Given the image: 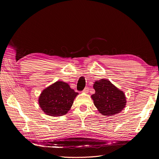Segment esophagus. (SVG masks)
<instances>
[{
    "label": "esophagus",
    "mask_w": 159,
    "mask_h": 159,
    "mask_svg": "<svg viewBox=\"0 0 159 159\" xmlns=\"http://www.w3.org/2000/svg\"><path fill=\"white\" fill-rule=\"evenodd\" d=\"M83 91H84V92H85V93H88V91H89V88H88V87H85V88H84V89L83 90Z\"/></svg>",
    "instance_id": "34e87169"
}]
</instances>
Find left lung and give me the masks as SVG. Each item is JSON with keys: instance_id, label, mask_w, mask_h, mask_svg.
I'll return each instance as SVG.
<instances>
[{"instance_id": "1", "label": "left lung", "mask_w": 159, "mask_h": 159, "mask_svg": "<svg viewBox=\"0 0 159 159\" xmlns=\"http://www.w3.org/2000/svg\"><path fill=\"white\" fill-rule=\"evenodd\" d=\"M93 88L95 92L91 95V98L100 113L111 116L120 113L125 107L126 99L124 93L109 80L102 79L96 81Z\"/></svg>"}]
</instances>
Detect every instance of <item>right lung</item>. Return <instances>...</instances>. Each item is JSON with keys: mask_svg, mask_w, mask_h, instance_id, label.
Returning <instances> with one entry per match:
<instances>
[{"mask_svg": "<svg viewBox=\"0 0 159 159\" xmlns=\"http://www.w3.org/2000/svg\"><path fill=\"white\" fill-rule=\"evenodd\" d=\"M78 93L64 81H56L43 90L38 102L46 115L58 117L68 113Z\"/></svg>", "mask_w": 159, "mask_h": 159, "instance_id": "right-lung-1", "label": "right lung"}]
</instances>
